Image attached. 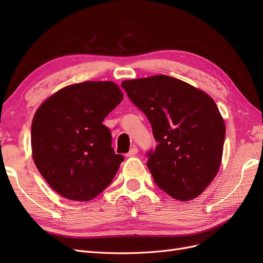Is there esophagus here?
<instances>
[{"label":"esophagus","mask_w":263,"mask_h":263,"mask_svg":"<svg viewBox=\"0 0 263 263\" xmlns=\"http://www.w3.org/2000/svg\"><path fill=\"white\" fill-rule=\"evenodd\" d=\"M138 154V148L137 147H133L128 154H126V157H134Z\"/></svg>","instance_id":"34e87169"}]
</instances>
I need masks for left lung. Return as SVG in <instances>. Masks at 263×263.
Returning <instances> with one entry per match:
<instances>
[{
  "label": "left lung",
  "mask_w": 263,
  "mask_h": 263,
  "mask_svg": "<svg viewBox=\"0 0 263 263\" xmlns=\"http://www.w3.org/2000/svg\"><path fill=\"white\" fill-rule=\"evenodd\" d=\"M122 86L159 142L147 162L156 184L179 201L201 195L216 177L224 149L226 126L216 103L164 74L125 80Z\"/></svg>",
  "instance_id": "8db88e82"
}]
</instances>
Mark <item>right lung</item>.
I'll use <instances>...</instances> for the list:
<instances>
[{
	"label": "right lung",
	"mask_w": 263,
	"mask_h": 263,
	"mask_svg": "<svg viewBox=\"0 0 263 263\" xmlns=\"http://www.w3.org/2000/svg\"><path fill=\"white\" fill-rule=\"evenodd\" d=\"M123 100L112 81L62 87L45 100L31 123V156L38 171L61 196L86 202L112 180L124 158L112 148L104 118Z\"/></svg>",
	"instance_id": "obj_1"
}]
</instances>
